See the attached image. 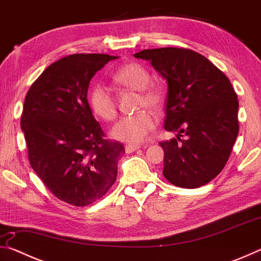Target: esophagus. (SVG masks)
<instances>
[{
	"instance_id": "obj_1",
	"label": "esophagus",
	"mask_w": 261,
	"mask_h": 261,
	"mask_svg": "<svg viewBox=\"0 0 261 261\" xmlns=\"http://www.w3.org/2000/svg\"><path fill=\"white\" fill-rule=\"evenodd\" d=\"M139 148H141V146H139V145H126L125 152L126 153H132V152H135Z\"/></svg>"
}]
</instances>
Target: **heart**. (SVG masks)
I'll return each mask as SVG.
<instances>
[{"label": "heart", "instance_id": "heart-1", "mask_svg": "<svg viewBox=\"0 0 261 261\" xmlns=\"http://www.w3.org/2000/svg\"><path fill=\"white\" fill-rule=\"evenodd\" d=\"M113 81L118 86L139 91L138 107L158 109L163 102V91L158 84L149 83L151 76L147 69L137 62L123 64L113 74ZM88 103L95 115L110 122L116 117L117 108L112 91L102 83H95L88 91ZM154 126L155 117L147 109L124 115L112 129L115 139L127 144H140L147 138Z\"/></svg>", "mask_w": 261, "mask_h": 261}]
</instances>
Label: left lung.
<instances>
[{
  "label": "left lung",
  "mask_w": 261,
  "mask_h": 261,
  "mask_svg": "<svg viewBox=\"0 0 261 261\" xmlns=\"http://www.w3.org/2000/svg\"><path fill=\"white\" fill-rule=\"evenodd\" d=\"M135 57L151 62L168 84L165 129L178 135L160 143L163 176L184 189L211 182L226 166L240 130L230 81L205 56L187 48L144 49ZM183 134L185 141L179 138Z\"/></svg>",
  "instance_id": "obj_1"
}]
</instances>
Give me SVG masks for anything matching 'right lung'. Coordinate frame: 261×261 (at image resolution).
<instances>
[{
	"label": "right lung",
	"mask_w": 261,
	"mask_h": 261,
	"mask_svg": "<svg viewBox=\"0 0 261 261\" xmlns=\"http://www.w3.org/2000/svg\"><path fill=\"white\" fill-rule=\"evenodd\" d=\"M107 54H73L50 64L25 98L20 127L33 170L60 200L93 204L117 177L125 153L105 138L87 101L91 79L109 61Z\"/></svg>",
	"instance_id": "right-lung-1"
}]
</instances>
